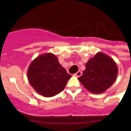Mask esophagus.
Wrapping results in <instances>:
<instances>
[{
	"mask_svg": "<svg viewBox=\"0 0 131 131\" xmlns=\"http://www.w3.org/2000/svg\"><path fill=\"white\" fill-rule=\"evenodd\" d=\"M82 74V72H80V71H78V72H77L76 73H75V76H76V77H79L81 76Z\"/></svg>",
	"mask_w": 131,
	"mask_h": 131,
	"instance_id": "obj_1",
	"label": "esophagus"
}]
</instances>
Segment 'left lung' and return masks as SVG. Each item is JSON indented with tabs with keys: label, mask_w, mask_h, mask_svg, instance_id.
I'll list each match as a JSON object with an SVG mask.
<instances>
[{
	"label": "left lung",
	"mask_w": 131,
	"mask_h": 131,
	"mask_svg": "<svg viewBox=\"0 0 131 131\" xmlns=\"http://www.w3.org/2000/svg\"><path fill=\"white\" fill-rule=\"evenodd\" d=\"M117 75L118 67L114 60L99 52L87 62L83 75L78 79L92 93L101 94L115 82Z\"/></svg>",
	"instance_id": "1"
}]
</instances>
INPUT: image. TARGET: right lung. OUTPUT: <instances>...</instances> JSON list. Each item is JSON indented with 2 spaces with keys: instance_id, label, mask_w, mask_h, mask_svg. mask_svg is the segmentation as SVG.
<instances>
[{
  "instance_id": "obj_1",
  "label": "right lung",
  "mask_w": 131,
  "mask_h": 131,
  "mask_svg": "<svg viewBox=\"0 0 131 131\" xmlns=\"http://www.w3.org/2000/svg\"><path fill=\"white\" fill-rule=\"evenodd\" d=\"M28 80L37 93L52 97L64 90L72 77L54 54H43L34 59L27 71Z\"/></svg>"
}]
</instances>
